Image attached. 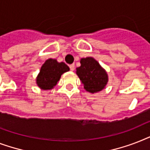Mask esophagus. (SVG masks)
<instances>
[{
	"mask_svg": "<svg viewBox=\"0 0 150 150\" xmlns=\"http://www.w3.org/2000/svg\"><path fill=\"white\" fill-rule=\"evenodd\" d=\"M69 67H70L71 71L75 70V64H70V65H69Z\"/></svg>",
	"mask_w": 150,
	"mask_h": 150,
	"instance_id": "esophagus-1",
	"label": "esophagus"
}]
</instances>
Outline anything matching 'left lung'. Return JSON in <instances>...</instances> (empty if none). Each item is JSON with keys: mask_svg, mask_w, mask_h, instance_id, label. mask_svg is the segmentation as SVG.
I'll use <instances>...</instances> for the list:
<instances>
[{"mask_svg": "<svg viewBox=\"0 0 150 150\" xmlns=\"http://www.w3.org/2000/svg\"><path fill=\"white\" fill-rule=\"evenodd\" d=\"M81 66L76 68V74L83 84L86 91L90 93H99L108 82V75L100 63L92 57L80 60Z\"/></svg>", "mask_w": 150, "mask_h": 150, "instance_id": "obj_1", "label": "left lung"}]
</instances>
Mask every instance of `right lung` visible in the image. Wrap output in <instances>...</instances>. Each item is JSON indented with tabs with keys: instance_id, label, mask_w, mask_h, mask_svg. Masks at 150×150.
<instances>
[{
	"instance_id": "1",
	"label": "right lung",
	"mask_w": 150,
	"mask_h": 150,
	"mask_svg": "<svg viewBox=\"0 0 150 150\" xmlns=\"http://www.w3.org/2000/svg\"><path fill=\"white\" fill-rule=\"evenodd\" d=\"M69 70L70 68L65 63L58 62L56 59H47L36 77V85L43 90L53 89L57 84L61 75Z\"/></svg>"
}]
</instances>
